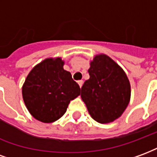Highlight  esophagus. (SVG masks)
<instances>
[{
  "label": "esophagus",
  "mask_w": 157,
  "mask_h": 157,
  "mask_svg": "<svg viewBox=\"0 0 157 157\" xmlns=\"http://www.w3.org/2000/svg\"><path fill=\"white\" fill-rule=\"evenodd\" d=\"M77 83H78V85L80 86V87H82V84H83V81H82V80H81V81H78Z\"/></svg>",
  "instance_id": "1"
}]
</instances>
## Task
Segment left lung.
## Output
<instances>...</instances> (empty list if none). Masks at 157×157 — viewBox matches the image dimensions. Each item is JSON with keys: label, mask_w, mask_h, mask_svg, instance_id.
<instances>
[{"label": "left lung", "mask_w": 157, "mask_h": 157, "mask_svg": "<svg viewBox=\"0 0 157 157\" xmlns=\"http://www.w3.org/2000/svg\"><path fill=\"white\" fill-rule=\"evenodd\" d=\"M90 78L82 87L81 97L90 115L101 124L114 121L130 101V83L124 71L104 54L90 62Z\"/></svg>", "instance_id": "8db88e82"}]
</instances>
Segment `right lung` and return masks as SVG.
<instances>
[{
    "instance_id": "add662e5",
    "label": "right lung",
    "mask_w": 157,
    "mask_h": 157,
    "mask_svg": "<svg viewBox=\"0 0 157 157\" xmlns=\"http://www.w3.org/2000/svg\"><path fill=\"white\" fill-rule=\"evenodd\" d=\"M61 58H47L29 72L22 89V98L33 118L53 123L65 114L70 102L81 89L71 74L63 68Z\"/></svg>"
}]
</instances>
